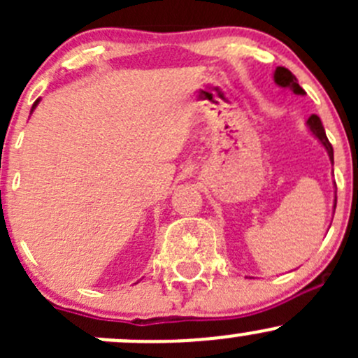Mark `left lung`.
<instances>
[{"mask_svg":"<svg viewBox=\"0 0 358 358\" xmlns=\"http://www.w3.org/2000/svg\"><path fill=\"white\" fill-rule=\"evenodd\" d=\"M273 81H275V85L280 86V88L291 90V92L294 93V95H305V90H303L301 86L298 85V79H296V76L292 74L289 69L277 67L275 71H273ZM306 126H308L310 133H312V135L315 136V138L319 140L320 143H322V147L327 150V154H329L331 162H333V164H334L333 145H331L329 140H327L326 129H324L322 121H320L319 115H315V114L310 115L308 121H306ZM334 187H336V183H334ZM334 209H336V196H334Z\"/></svg>","mask_w":358,"mask_h":358,"instance_id":"obj_1","label":"left lung"}]
</instances>
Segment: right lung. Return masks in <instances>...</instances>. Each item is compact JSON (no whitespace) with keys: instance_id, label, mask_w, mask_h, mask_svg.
<instances>
[{"instance_id":"right-lung-1","label":"right lung","mask_w":358,"mask_h":358,"mask_svg":"<svg viewBox=\"0 0 358 358\" xmlns=\"http://www.w3.org/2000/svg\"><path fill=\"white\" fill-rule=\"evenodd\" d=\"M39 100H41V99H38V100H36V102H34V103H32V109H31V114H32V110H34V109H36V107H38Z\"/></svg>"}]
</instances>
